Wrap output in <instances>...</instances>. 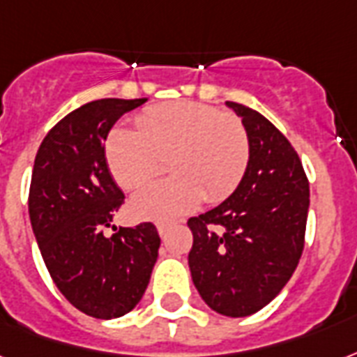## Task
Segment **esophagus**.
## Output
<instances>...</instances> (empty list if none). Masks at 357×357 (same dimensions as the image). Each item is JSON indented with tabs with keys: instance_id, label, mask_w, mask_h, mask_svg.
I'll return each mask as SVG.
<instances>
[{
	"instance_id": "34e87169",
	"label": "esophagus",
	"mask_w": 357,
	"mask_h": 357,
	"mask_svg": "<svg viewBox=\"0 0 357 357\" xmlns=\"http://www.w3.org/2000/svg\"><path fill=\"white\" fill-rule=\"evenodd\" d=\"M157 230H159L160 238H162V236H167L168 225H167V222H159V225H157Z\"/></svg>"
}]
</instances>
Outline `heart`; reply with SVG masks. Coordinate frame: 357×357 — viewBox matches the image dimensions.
<instances>
[{"label": "heart", "mask_w": 357, "mask_h": 357, "mask_svg": "<svg viewBox=\"0 0 357 357\" xmlns=\"http://www.w3.org/2000/svg\"><path fill=\"white\" fill-rule=\"evenodd\" d=\"M138 130L116 127L105 153L114 179L135 190L172 168L174 176L140 190L130 211L140 219L167 221L189 213L204 198L219 202L243 178L251 140L234 114L202 102H172L144 110Z\"/></svg>", "instance_id": "1"}]
</instances>
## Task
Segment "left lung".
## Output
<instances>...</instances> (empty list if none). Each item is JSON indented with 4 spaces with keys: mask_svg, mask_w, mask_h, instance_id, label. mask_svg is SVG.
<instances>
[{
    "mask_svg": "<svg viewBox=\"0 0 357 357\" xmlns=\"http://www.w3.org/2000/svg\"><path fill=\"white\" fill-rule=\"evenodd\" d=\"M243 121L251 157L238 189L190 217L189 268L198 294L225 317H249L281 292L305 245L309 181L287 136L262 114L227 100Z\"/></svg>",
    "mask_w": 357,
    "mask_h": 357,
    "instance_id": "obj_1",
    "label": "left lung"
}]
</instances>
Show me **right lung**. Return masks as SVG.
I'll return each mask as SVG.
<instances>
[{"instance_id": "right-lung-1", "label": "right lung", "mask_w": 357, "mask_h": 357, "mask_svg": "<svg viewBox=\"0 0 357 357\" xmlns=\"http://www.w3.org/2000/svg\"><path fill=\"white\" fill-rule=\"evenodd\" d=\"M144 102L99 99L67 114L45 136L31 174L29 219L52 281L70 305L100 320L135 309L159 257L153 222L102 234L125 198L106 165V136Z\"/></svg>"}]
</instances>
